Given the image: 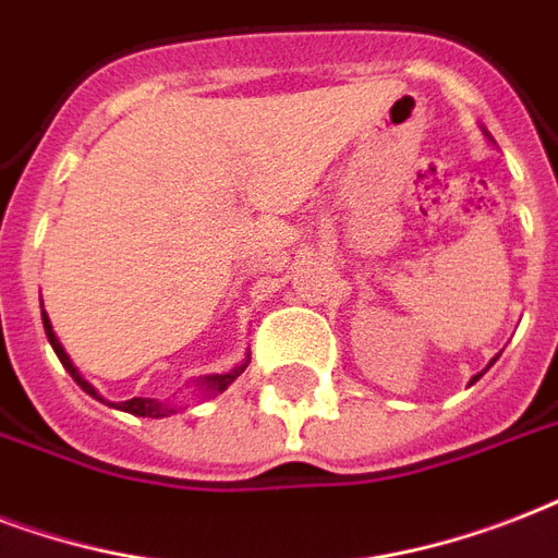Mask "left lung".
Returning <instances> with one entry per match:
<instances>
[{"mask_svg":"<svg viewBox=\"0 0 558 558\" xmlns=\"http://www.w3.org/2000/svg\"><path fill=\"white\" fill-rule=\"evenodd\" d=\"M481 375H483V373H481ZM481 375H474V378H472V384H474V381H477V378H481Z\"/></svg>","mask_w":558,"mask_h":558,"instance_id":"8db88e82","label":"left lung"}]
</instances>
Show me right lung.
<instances>
[{
	"label": "right lung",
	"instance_id": "obj_1",
	"mask_svg": "<svg viewBox=\"0 0 558 558\" xmlns=\"http://www.w3.org/2000/svg\"><path fill=\"white\" fill-rule=\"evenodd\" d=\"M43 328H46V338H49L51 349H54V355L60 357V364H63V369H66V373L72 375V378H75L77 387H81V390H84V392H89L93 399L104 401L101 392L95 390V387L89 381H84V378H81V373H77V369H75V364L69 361L66 349L60 347V340H58V335H54V328H51L49 314H46V311H43ZM244 369H247V361H244V364H239V366H232L230 373L203 375V378H197V381H194V387H197V390H201L203 396H218V392L227 390V387H230V384L235 381V378H239V375L244 373ZM104 404H110V401H104ZM110 408H119V410H124V413H133V416H148V418H162V416H171V413H177L174 404H159V401H154V399L119 401V404H110Z\"/></svg>",
	"mask_w": 558,
	"mask_h": 558
}]
</instances>
